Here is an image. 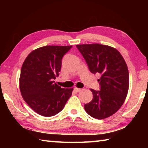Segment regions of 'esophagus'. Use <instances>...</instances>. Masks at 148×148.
Segmentation results:
<instances>
[{
  "label": "esophagus",
  "instance_id": "esophagus-1",
  "mask_svg": "<svg viewBox=\"0 0 148 148\" xmlns=\"http://www.w3.org/2000/svg\"><path fill=\"white\" fill-rule=\"evenodd\" d=\"M74 91H76V92H79V91H82V89L77 88V87H75V88H74Z\"/></svg>",
  "mask_w": 148,
  "mask_h": 148
}]
</instances>
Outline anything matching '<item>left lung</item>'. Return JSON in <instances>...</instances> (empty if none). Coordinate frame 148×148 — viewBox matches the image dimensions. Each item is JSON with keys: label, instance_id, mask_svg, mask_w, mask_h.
<instances>
[{"label": "left lung", "instance_id": "obj_1", "mask_svg": "<svg viewBox=\"0 0 148 148\" xmlns=\"http://www.w3.org/2000/svg\"><path fill=\"white\" fill-rule=\"evenodd\" d=\"M92 73L101 74L100 91L91 89L92 101L84 105L86 112L94 118H107L124 103L129 91L127 65L114 47L99 44L76 45Z\"/></svg>", "mask_w": 148, "mask_h": 148}]
</instances>
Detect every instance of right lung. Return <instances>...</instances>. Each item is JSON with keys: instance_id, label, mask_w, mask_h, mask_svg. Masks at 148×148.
Instances as JSON below:
<instances>
[{"instance_id": "add662e5", "label": "right lung", "mask_w": 148, "mask_h": 148, "mask_svg": "<svg viewBox=\"0 0 148 148\" xmlns=\"http://www.w3.org/2000/svg\"><path fill=\"white\" fill-rule=\"evenodd\" d=\"M72 46H46L33 50L25 60L19 77L24 101L39 115L55 116L63 109L73 88H61L53 79L59 76L62 58Z\"/></svg>"}]
</instances>
